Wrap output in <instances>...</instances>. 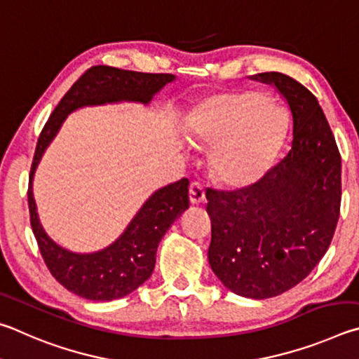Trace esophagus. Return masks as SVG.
<instances>
[{
	"instance_id": "34e87169",
	"label": "esophagus",
	"mask_w": 359,
	"mask_h": 359,
	"mask_svg": "<svg viewBox=\"0 0 359 359\" xmlns=\"http://www.w3.org/2000/svg\"><path fill=\"white\" fill-rule=\"evenodd\" d=\"M205 198V189L202 183H198V181H192L191 186H189V200L192 205H198L202 203Z\"/></svg>"
}]
</instances>
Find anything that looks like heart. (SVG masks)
I'll use <instances>...</instances> for the list:
<instances>
[{
  "mask_svg": "<svg viewBox=\"0 0 359 359\" xmlns=\"http://www.w3.org/2000/svg\"><path fill=\"white\" fill-rule=\"evenodd\" d=\"M200 142L217 147L212 170L235 187L254 183L271 167L285 137V118L257 93H233L211 99L197 118Z\"/></svg>",
  "mask_w": 359,
  "mask_h": 359,
  "instance_id": "b5f03b06",
  "label": "heart"
}]
</instances>
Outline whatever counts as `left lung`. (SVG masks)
I'll return each mask as SVG.
<instances>
[{
	"label": "left lung",
	"mask_w": 359,
	"mask_h": 359,
	"mask_svg": "<svg viewBox=\"0 0 359 359\" xmlns=\"http://www.w3.org/2000/svg\"><path fill=\"white\" fill-rule=\"evenodd\" d=\"M293 116L292 149L254 184L206 189L208 260L240 297L266 299L311 274L328 250L341 212V154L317 97L292 77L263 72Z\"/></svg>",
	"instance_id": "8db88e82"
}]
</instances>
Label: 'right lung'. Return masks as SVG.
Wrapping results in <instances>:
<instances>
[{
	"label": "right lung",
	"instance_id": "1",
	"mask_svg": "<svg viewBox=\"0 0 359 359\" xmlns=\"http://www.w3.org/2000/svg\"><path fill=\"white\" fill-rule=\"evenodd\" d=\"M173 80L175 75L172 74L93 66L65 94L41 132L29 172L31 229L48 271L62 287L81 298L93 301L123 298L149 278L156 265V250L162 236L175 219L189 208V181L183 178L154 192L111 246L94 254H74L50 240L37 219L33 198V176L37 163L60 130L62 121L75 109L118 100L148 104L162 86Z\"/></svg>",
	"mask_w": 359,
	"mask_h": 359
}]
</instances>
